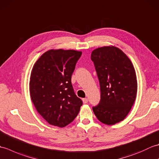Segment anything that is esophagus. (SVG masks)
Masks as SVG:
<instances>
[{"label": "esophagus", "mask_w": 159, "mask_h": 159, "mask_svg": "<svg viewBox=\"0 0 159 159\" xmlns=\"http://www.w3.org/2000/svg\"><path fill=\"white\" fill-rule=\"evenodd\" d=\"M83 102L84 104H86L87 103V102H88V99L87 98H83Z\"/></svg>", "instance_id": "34e87169"}]
</instances>
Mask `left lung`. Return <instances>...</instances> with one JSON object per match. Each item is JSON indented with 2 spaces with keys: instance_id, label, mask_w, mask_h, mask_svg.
<instances>
[{
  "instance_id": "obj_1",
  "label": "left lung",
  "mask_w": 159,
  "mask_h": 159,
  "mask_svg": "<svg viewBox=\"0 0 159 159\" xmlns=\"http://www.w3.org/2000/svg\"><path fill=\"white\" fill-rule=\"evenodd\" d=\"M94 63L100 87V101L93 107L98 120L107 125L122 121L135 101L137 92L136 72L130 59L116 46H104L93 50Z\"/></svg>"
}]
</instances>
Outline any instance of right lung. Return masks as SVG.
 <instances>
[{"mask_svg": "<svg viewBox=\"0 0 159 159\" xmlns=\"http://www.w3.org/2000/svg\"><path fill=\"white\" fill-rule=\"evenodd\" d=\"M82 52L49 50L37 61L29 91L36 110L47 122L64 127L73 121L83 102L74 92L71 77Z\"/></svg>", "mask_w": 159, "mask_h": 159, "instance_id": "obj_1", "label": "right lung"}]
</instances>
